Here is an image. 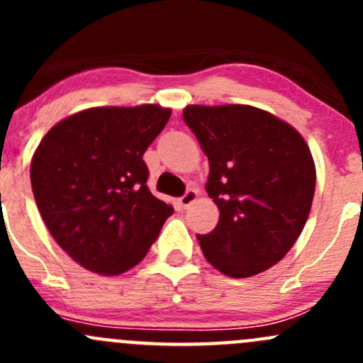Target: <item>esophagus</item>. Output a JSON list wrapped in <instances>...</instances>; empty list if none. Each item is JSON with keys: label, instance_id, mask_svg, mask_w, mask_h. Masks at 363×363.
Masks as SVG:
<instances>
[{"label": "esophagus", "instance_id": "obj_1", "mask_svg": "<svg viewBox=\"0 0 363 363\" xmlns=\"http://www.w3.org/2000/svg\"><path fill=\"white\" fill-rule=\"evenodd\" d=\"M199 199V189H188V191L184 193V195L181 196V205L184 208H188L189 205H191L193 202H195V200Z\"/></svg>", "mask_w": 363, "mask_h": 363}]
</instances>
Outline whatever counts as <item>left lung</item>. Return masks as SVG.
I'll return each instance as SVG.
<instances>
[{
	"instance_id": "obj_1",
	"label": "left lung",
	"mask_w": 363,
	"mask_h": 363,
	"mask_svg": "<svg viewBox=\"0 0 363 363\" xmlns=\"http://www.w3.org/2000/svg\"><path fill=\"white\" fill-rule=\"evenodd\" d=\"M184 123L208 158L218 226L196 235L203 256L230 277H251L284 258L313 205L316 168L302 135L250 105H189Z\"/></svg>"
}]
</instances>
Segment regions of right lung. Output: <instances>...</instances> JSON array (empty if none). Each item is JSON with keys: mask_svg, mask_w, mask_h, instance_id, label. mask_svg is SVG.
Here are the masks:
<instances>
[{"mask_svg": "<svg viewBox=\"0 0 363 363\" xmlns=\"http://www.w3.org/2000/svg\"><path fill=\"white\" fill-rule=\"evenodd\" d=\"M170 116L160 105L87 108L40 142L29 168L33 195L50 235L84 269L130 270L174 214L149 191L142 160Z\"/></svg>", "mask_w": 363, "mask_h": 363, "instance_id": "1", "label": "right lung"}]
</instances>
